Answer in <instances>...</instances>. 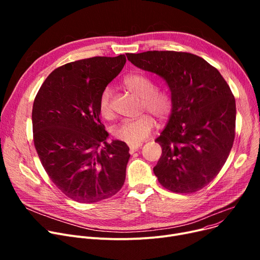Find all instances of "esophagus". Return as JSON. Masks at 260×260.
I'll return each instance as SVG.
<instances>
[{
    "label": "esophagus",
    "instance_id": "34e87169",
    "mask_svg": "<svg viewBox=\"0 0 260 260\" xmlns=\"http://www.w3.org/2000/svg\"><path fill=\"white\" fill-rule=\"evenodd\" d=\"M142 146V144L141 143H139V144H129V149H131V153H134V152H136L137 151L138 148H140Z\"/></svg>",
    "mask_w": 260,
    "mask_h": 260
}]
</instances>
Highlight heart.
Segmentation results:
<instances>
[{"label":"heart","instance_id":"heart-1","mask_svg":"<svg viewBox=\"0 0 260 260\" xmlns=\"http://www.w3.org/2000/svg\"><path fill=\"white\" fill-rule=\"evenodd\" d=\"M123 85L131 92L141 99L142 112H148L133 120H124L113 129L115 138L128 144H139L148 137L155 127L156 117L160 122L167 121L173 112V98L171 93L163 88L156 87L152 78L140 73H133L123 79ZM112 90L109 87L103 89L99 98V112L104 119L114 118L112 107Z\"/></svg>","mask_w":260,"mask_h":260}]
</instances>
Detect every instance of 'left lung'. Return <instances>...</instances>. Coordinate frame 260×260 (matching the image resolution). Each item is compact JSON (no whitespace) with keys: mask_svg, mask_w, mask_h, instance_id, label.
<instances>
[{"mask_svg":"<svg viewBox=\"0 0 260 260\" xmlns=\"http://www.w3.org/2000/svg\"><path fill=\"white\" fill-rule=\"evenodd\" d=\"M127 60L168 83L173 112L155 140L162 154L154 168L160 184L190 194L220 172L235 139L236 104L226 81L196 54L174 50L126 53Z\"/></svg>","mask_w":260,"mask_h":260,"instance_id":"8db88e82","label":"left lung"}]
</instances>
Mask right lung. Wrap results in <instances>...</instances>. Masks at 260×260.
I'll return each mask as SVG.
<instances>
[{
	"instance_id": "obj_1",
	"label": "right lung",
	"mask_w": 260,
	"mask_h": 260,
	"mask_svg": "<svg viewBox=\"0 0 260 260\" xmlns=\"http://www.w3.org/2000/svg\"><path fill=\"white\" fill-rule=\"evenodd\" d=\"M125 62L120 54L67 63L46 78L35 98L32 132L40 161L54 185L77 202L109 198L124 184L129 147L106 141L98 103Z\"/></svg>"
}]
</instances>
